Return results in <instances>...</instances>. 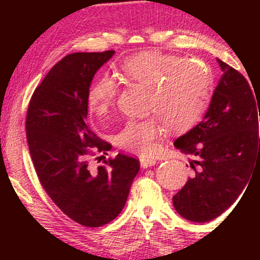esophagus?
<instances>
[{
  "label": "esophagus",
  "mask_w": 260,
  "mask_h": 260,
  "mask_svg": "<svg viewBox=\"0 0 260 260\" xmlns=\"http://www.w3.org/2000/svg\"><path fill=\"white\" fill-rule=\"evenodd\" d=\"M139 161H140V166H142L143 169H148L156 164V159H151V157H145V156H140Z\"/></svg>",
  "instance_id": "obj_1"
}]
</instances>
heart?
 <instances>
[{
	"instance_id": "obj_1",
	"label": "heart",
	"mask_w": 260,
	"mask_h": 260,
	"mask_svg": "<svg viewBox=\"0 0 260 260\" xmlns=\"http://www.w3.org/2000/svg\"><path fill=\"white\" fill-rule=\"evenodd\" d=\"M121 72L127 79L151 90L150 111L174 132L194 126L202 117L210 95L211 73L199 62L159 51H145L124 59ZM117 84L111 77H101L91 85L88 104L96 115H105L113 105ZM162 126L156 118L128 120L116 136L124 150L150 155L156 150V139Z\"/></svg>"
}]
</instances>
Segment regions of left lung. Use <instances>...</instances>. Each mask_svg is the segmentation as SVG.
<instances>
[{
    "label": "left lung",
    "mask_w": 260,
    "mask_h": 260,
    "mask_svg": "<svg viewBox=\"0 0 260 260\" xmlns=\"http://www.w3.org/2000/svg\"><path fill=\"white\" fill-rule=\"evenodd\" d=\"M222 71L201 123L175 140L176 149L193 156L192 177L174 207L184 219L208 222L234 204L260 160L259 103L247 79L216 58Z\"/></svg>",
    "instance_id": "obj_1"
}]
</instances>
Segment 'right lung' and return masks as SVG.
Wrapping results in <instances>:
<instances>
[{
  "mask_svg": "<svg viewBox=\"0 0 260 260\" xmlns=\"http://www.w3.org/2000/svg\"><path fill=\"white\" fill-rule=\"evenodd\" d=\"M113 53L66 56L35 89L26 113V139L41 186L66 215L86 228L118 216L140 168L139 160L123 154L96 169L89 162L91 148L104 154L111 148L89 128L86 116L91 80Z\"/></svg>",
  "mask_w": 260,
  "mask_h": 260,
  "instance_id": "1",
  "label": "right lung"
}]
</instances>
